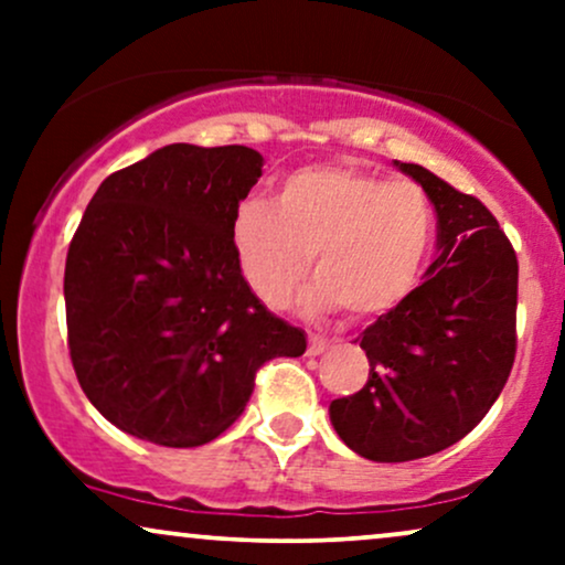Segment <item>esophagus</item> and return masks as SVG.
I'll use <instances>...</instances> for the list:
<instances>
[{"instance_id": "obj_1", "label": "esophagus", "mask_w": 565, "mask_h": 565, "mask_svg": "<svg viewBox=\"0 0 565 565\" xmlns=\"http://www.w3.org/2000/svg\"><path fill=\"white\" fill-rule=\"evenodd\" d=\"M334 345V340H329V337H321V334H310L308 337V353L310 355H319L323 350H329Z\"/></svg>"}]
</instances>
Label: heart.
<instances>
[{"label":"heart","mask_w":565,"mask_h":565,"mask_svg":"<svg viewBox=\"0 0 565 565\" xmlns=\"http://www.w3.org/2000/svg\"><path fill=\"white\" fill-rule=\"evenodd\" d=\"M238 268L265 305L281 308L313 260L302 302L377 319L417 284L433 242V210L414 183H387L348 164L287 174L276 206L238 201L231 223Z\"/></svg>","instance_id":"obj_1"}]
</instances>
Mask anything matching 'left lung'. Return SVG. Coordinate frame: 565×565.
<instances>
[{"label":"left lung","instance_id":"1","mask_svg":"<svg viewBox=\"0 0 565 565\" xmlns=\"http://www.w3.org/2000/svg\"><path fill=\"white\" fill-rule=\"evenodd\" d=\"M438 215V257L417 289L361 334L369 380L329 417L374 462L449 449L486 417L515 361L518 257L483 201L419 164H398Z\"/></svg>","mask_w":565,"mask_h":565}]
</instances>
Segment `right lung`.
<instances>
[{
    "mask_svg": "<svg viewBox=\"0 0 565 565\" xmlns=\"http://www.w3.org/2000/svg\"><path fill=\"white\" fill-rule=\"evenodd\" d=\"M260 174L255 148L172 142L89 199L63 278L68 353L84 395L129 436L210 444L265 361L308 348L257 300L233 249V212Z\"/></svg>",
    "mask_w": 565,
    "mask_h": 565,
    "instance_id": "obj_1",
    "label": "right lung"
}]
</instances>
